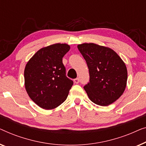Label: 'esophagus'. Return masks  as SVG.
Returning a JSON list of instances; mask_svg holds the SVG:
<instances>
[{
	"label": "esophagus",
	"instance_id": "34e87169",
	"mask_svg": "<svg viewBox=\"0 0 146 146\" xmlns=\"http://www.w3.org/2000/svg\"><path fill=\"white\" fill-rule=\"evenodd\" d=\"M73 81H74V83H76V84H78L79 83V79H78V78H77V79H75L73 80Z\"/></svg>",
	"mask_w": 146,
	"mask_h": 146
}]
</instances>
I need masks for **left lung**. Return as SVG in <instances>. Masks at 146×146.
<instances>
[{
    "label": "left lung",
    "mask_w": 146,
    "mask_h": 146,
    "mask_svg": "<svg viewBox=\"0 0 146 146\" xmlns=\"http://www.w3.org/2000/svg\"><path fill=\"white\" fill-rule=\"evenodd\" d=\"M87 62L89 83L84 87L89 99L100 106H108L122 96L126 89L128 72L126 65L113 50L84 43L77 46Z\"/></svg>",
    "instance_id": "obj_1"
}]
</instances>
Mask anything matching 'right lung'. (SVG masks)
Masks as SVG:
<instances>
[{"mask_svg": "<svg viewBox=\"0 0 146 146\" xmlns=\"http://www.w3.org/2000/svg\"><path fill=\"white\" fill-rule=\"evenodd\" d=\"M70 50L67 44H55L39 50L26 63L24 85L30 98L46 110L66 100L73 82L68 79L62 59Z\"/></svg>", "mask_w": 146, "mask_h": 146, "instance_id": "add662e5", "label": "right lung"}]
</instances>
